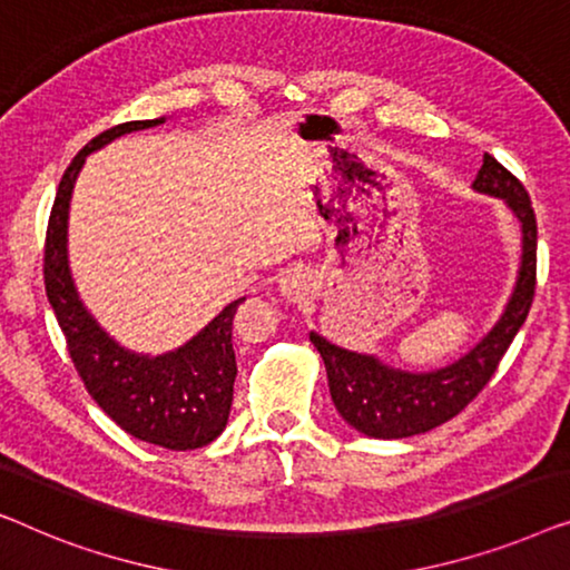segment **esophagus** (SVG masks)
I'll return each mask as SVG.
<instances>
[{"instance_id":"obj_1","label":"esophagus","mask_w":570,"mask_h":570,"mask_svg":"<svg viewBox=\"0 0 570 570\" xmlns=\"http://www.w3.org/2000/svg\"><path fill=\"white\" fill-rule=\"evenodd\" d=\"M278 288H282V294L288 302H299L309 292V276L302 274V271H288Z\"/></svg>"}]
</instances>
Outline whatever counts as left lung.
<instances>
[{
  "instance_id": "8db88e82",
  "label": "left lung",
  "mask_w": 570,
  "mask_h": 570,
  "mask_svg": "<svg viewBox=\"0 0 570 570\" xmlns=\"http://www.w3.org/2000/svg\"><path fill=\"white\" fill-rule=\"evenodd\" d=\"M478 194L503 198L522 224V266L503 315L468 354L434 372H403L376 356L356 354L309 333L325 362L327 387L343 421L372 439H405L442 426L464 411L491 382L499 362L524 325L537 284V219L534 208L514 175L485 155L472 183Z\"/></svg>"
}]
</instances>
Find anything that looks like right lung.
<instances>
[{
    "label": "right lung",
    "mask_w": 570,
    "mask_h": 570,
    "mask_svg": "<svg viewBox=\"0 0 570 570\" xmlns=\"http://www.w3.org/2000/svg\"><path fill=\"white\" fill-rule=\"evenodd\" d=\"M159 124H165V118L118 124L95 136L71 159L48 216L43 282L48 302L67 338L71 362L95 403L126 434L173 452H186L212 444L227 426L232 384L237 376L232 320L245 296L227 304L186 346L167 351L163 356H144L116 343L85 309L71 282L67 258L69 202L87 155L118 136Z\"/></svg>",
    "instance_id": "right-lung-1"
}]
</instances>
